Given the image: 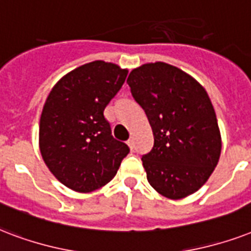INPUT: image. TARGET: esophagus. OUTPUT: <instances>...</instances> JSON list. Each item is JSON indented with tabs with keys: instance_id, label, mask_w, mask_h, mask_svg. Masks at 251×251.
<instances>
[{
	"instance_id": "34e87169",
	"label": "esophagus",
	"mask_w": 251,
	"mask_h": 251,
	"mask_svg": "<svg viewBox=\"0 0 251 251\" xmlns=\"http://www.w3.org/2000/svg\"><path fill=\"white\" fill-rule=\"evenodd\" d=\"M127 144H128V147L131 148V151H133V148H135V143H133V139L128 140Z\"/></svg>"
}]
</instances>
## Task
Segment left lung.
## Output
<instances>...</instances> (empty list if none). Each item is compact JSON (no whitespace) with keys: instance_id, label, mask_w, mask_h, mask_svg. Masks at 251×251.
<instances>
[{"instance_id":"obj_1","label":"left lung","mask_w":251,"mask_h":251,"mask_svg":"<svg viewBox=\"0 0 251 251\" xmlns=\"http://www.w3.org/2000/svg\"><path fill=\"white\" fill-rule=\"evenodd\" d=\"M127 83L154 137L152 151L141 158L148 182L169 199L191 195L207 182L221 152L216 114L207 91L166 63L136 68Z\"/></svg>"}]
</instances>
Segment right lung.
I'll list each match as a JSON object with an SVG mask.
<instances>
[{
    "label": "right lung",
    "instance_id": "1",
    "mask_svg": "<svg viewBox=\"0 0 251 251\" xmlns=\"http://www.w3.org/2000/svg\"><path fill=\"white\" fill-rule=\"evenodd\" d=\"M127 69L93 61L64 75L43 107L39 144L43 160L67 187L90 192L115 176L129 148L114 139L104 108L122 89Z\"/></svg>",
    "mask_w": 251,
    "mask_h": 251
}]
</instances>
